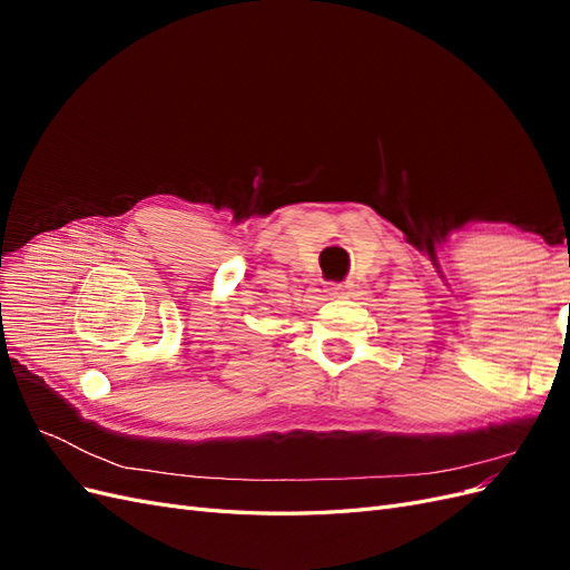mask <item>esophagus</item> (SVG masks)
Here are the masks:
<instances>
[{"mask_svg":"<svg viewBox=\"0 0 570 570\" xmlns=\"http://www.w3.org/2000/svg\"><path fill=\"white\" fill-rule=\"evenodd\" d=\"M352 283H331L325 287V292L331 297H350V292H352Z\"/></svg>","mask_w":570,"mask_h":570,"instance_id":"obj_1","label":"esophagus"}]
</instances>
